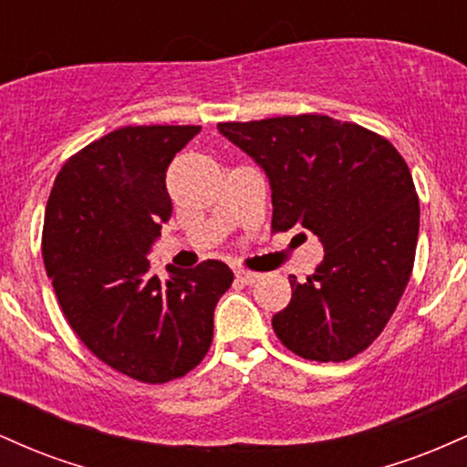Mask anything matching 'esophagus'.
<instances>
[{"label": "esophagus", "mask_w": 467, "mask_h": 467, "mask_svg": "<svg viewBox=\"0 0 467 467\" xmlns=\"http://www.w3.org/2000/svg\"><path fill=\"white\" fill-rule=\"evenodd\" d=\"M234 276H237L241 285H252V283H256L261 278V275H256V272H248V270H237L234 272Z\"/></svg>", "instance_id": "esophagus-1"}]
</instances>
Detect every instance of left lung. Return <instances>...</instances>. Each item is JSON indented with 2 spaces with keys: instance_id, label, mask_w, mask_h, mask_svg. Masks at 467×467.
Returning <instances> with one entry per match:
<instances>
[{
  "instance_id": "8db88e82",
  "label": "left lung",
  "mask_w": 467,
  "mask_h": 467,
  "mask_svg": "<svg viewBox=\"0 0 467 467\" xmlns=\"http://www.w3.org/2000/svg\"><path fill=\"white\" fill-rule=\"evenodd\" d=\"M272 186V233L312 230L325 259L275 314L278 340L305 360L345 362L398 307L415 264L420 197L409 164L379 133L320 114L219 122Z\"/></svg>"
}]
</instances>
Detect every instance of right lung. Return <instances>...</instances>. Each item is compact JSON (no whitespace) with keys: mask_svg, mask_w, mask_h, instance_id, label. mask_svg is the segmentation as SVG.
<instances>
[{"mask_svg":"<svg viewBox=\"0 0 467 467\" xmlns=\"http://www.w3.org/2000/svg\"><path fill=\"white\" fill-rule=\"evenodd\" d=\"M200 125L120 127L58 171L41 252L74 334L107 367L138 382L186 375L213 342V314L233 285L222 261L149 275L147 252L173 213L166 169Z\"/></svg>","mask_w":467,"mask_h":467,"instance_id":"add662e5","label":"right lung"}]
</instances>
